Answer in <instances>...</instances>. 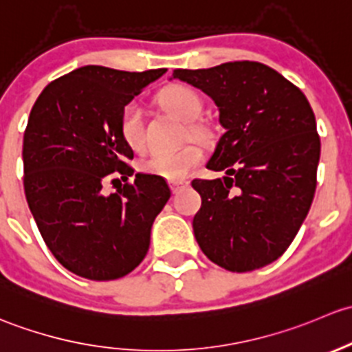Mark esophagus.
<instances>
[{
    "label": "esophagus",
    "mask_w": 352,
    "mask_h": 352,
    "mask_svg": "<svg viewBox=\"0 0 352 352\" xmlns=\"http://www.w3.org/2000/svg\"><path fill=\"white\" fill-rule=\"evenodd\" d=\"M188 181H169V186H171L173 193H177V191L181 190V188H186L188 186Z\"/></svg>",
    "instance_id": "34e87169"
}]
</instances>
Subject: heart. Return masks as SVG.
Segmentation results:
<instances>
[{"instance_id": "obj_1", "label": "heart", "mask_w": 352, "mask_h": 352, "mask_svg": "<svg viewBox=\"0 0 352 352\" xmlns=\"http://www.w3.org/2000/svg\"><path fill=\"white\" fill-rule=\"evenodd\" d=\"M159 103L169 113L190 123V130L198 139H206L208 132L200 123H195L201 115L203 101L195 89L188 86H168L159 95ZM118 130L123 142L133 151H142L146 146V126H144L142 107L137 101H130L122 108L118 118ZM203 154L198 146H184L176 151H155L140 161V169L151 175L171 181L184 179L201 162Z\"/></svg>"}]
</instances>
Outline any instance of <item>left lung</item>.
I'll use <instances>...</instances> for the list:
<instances>
[{
  "label": "left lung",
  "mask_w": 352,
  "mask_h": 352,
  "mask_svg": "<svg viewBox=\"0 0 352 352\" xmlns=\"http://www.w3.org/2000/svg\"><path fill=\"white\" fill-rule=\"evenodd\" d=\"M173 78L212 98L226 129L206 162L226 176L191 183L201 197L198 245L223 270H259L288 249L314 200L320 137L309 100L252 60L175 69Z\"/></svg>",
  "instance_id": "left-lung-1"
}]
</instances>
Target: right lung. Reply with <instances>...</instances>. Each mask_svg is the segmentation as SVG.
<instances>
[{
    "label": "right lung",
    "instance_id": "1",
    "mask_svg": "<svg viewBox=\"0 0 352 352\" xmlns=\"http://www.w3.org/2000/svg\"><path fill=\"white\" fill-rule=\"evenodd\" d=\"M166 69H74L41 93L23 135V186L47 248L66 270L110 281L135 270L149 251L154 219L171 197L164 177L137 173L126 159L122 108ZM126 184L104 193L108 180Z\"/></svg>",
    "mask_w": 352,
    "mask_h": 352
}]
</instances>
